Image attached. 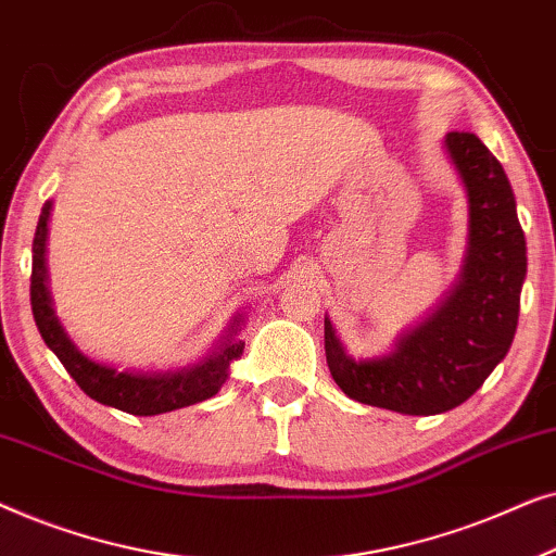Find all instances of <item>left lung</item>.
<instances>
[{"label": "left lung", "mask_w": 556, "mask_h": 556, "mask_svg": "<svg viewBox=\"0 0 556 556\" xmlns=\"http://www.w3.org/2000/svg\"><path fill=\"white\" fill-rule=\"evenodd\" d=\"M445 147L470 204V248L460 283L382 359H349L331 324H324L326 362L341 392L402 415H438L463 405L504 359L519 324L527 240L514 189L476 134L451 131Z\"/></svg>", "instance_id": "obj_1"}]
</instances>
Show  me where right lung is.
I'll list each match as a JSON object with an SVG mask.
<instances>
[{
    "mask_svg": "<svg viewBox=\"0 0 556 556\" xmlns=\"http://www.w3.org/2000/svg\"><path fill=\"white\" fill-rule=\"evenodd\" d=\"M48 217L50 202L42 207L40 223H37L33 240V276H29V303H33V316L40 337L45 339L67 375L75 379V384L88 394L90 400L101 405L124 409L131 415H162L172 409L197 405V402L210 400L225 384L230 362L242 354L245 341L232 339V333L207 359L194 364V367L166 371V375H134V371H116L103 364H96L88 356H83L71 344L65 331L60 329L55 314H52L48 286H45V238H48Z\"/></svg>",
    "mask_w": 556,
    "mask_h": 556,
    "instance_id": "1",
    "label": "right lung"
}]
</instances>
